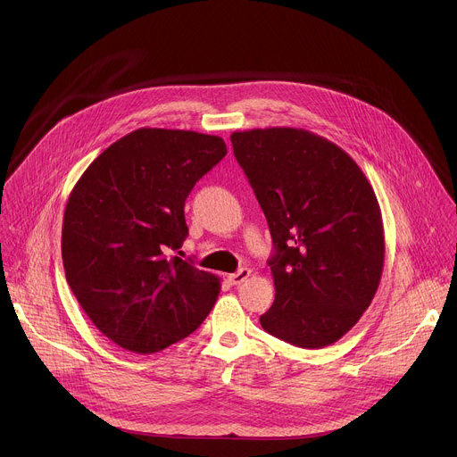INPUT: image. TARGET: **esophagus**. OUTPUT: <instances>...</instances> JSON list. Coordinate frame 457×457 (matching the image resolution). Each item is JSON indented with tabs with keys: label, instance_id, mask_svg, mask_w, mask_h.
Listing matches in <instances>:
<instances>
[{
	"label": "esophagus",
	"instance_id": "34e87169",
	"mask_svg": "<svg viewBox=\"0 0 457 457\" xmlns=\"http://www.w3.org/2000/svg\"><path fill=\"white\" fill-rule=\"evenodd\" d=\"M249 277H251V270H249V268H242V270H238L237 273L229 275L228 280H229L231 286H240V284L245 282Z\"/></svg>",
	"mask_w": 457,
	"mask_h": 457
}]
</instances>
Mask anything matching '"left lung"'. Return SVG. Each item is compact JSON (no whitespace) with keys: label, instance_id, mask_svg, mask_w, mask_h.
<instances>
[{"label":"left lung","instance_id":"1","mask_svg":"<svg viewBox=\"0 0 457 457\" xmlns=\"http://www.w3.org/2000/svg\"><path fill=\"white\" fill-rule=\"evenodd\" d=\"M271 231L275 302L262 328L296 347L338 342L370 305L383 271L379 204L360 166L302 128L231 134Z\"/></svg>","mask_w":457,"mask_h":457}]
</instances>
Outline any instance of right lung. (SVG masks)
Here are the masks:
<instances>
[{
    "mask_svg": "<svg viewBox=\"0 0 457 457\" xmlns=\"http://www.w3.org/2000/svg\"><path fill=\"white\" fill-rule=\"evenodd\" d=\"M226 154L217 136L139 128L74 186L61 233L64 275L115 345L159 353L191 335L215 305L220 278L164 251L186 240L187 195Z\"/></svg>",
    "mask_w": 457,
    "mask_h": 457,
    "instance_id": "obj_1",
    "label": "right lung"
}]
</instances>
